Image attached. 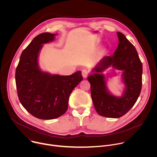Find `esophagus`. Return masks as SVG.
Masks as SVG:
<instances>
[{"mask_svg": "<svg viewBox=\"0 0 157 157\" xmlns=\"http://www.w3.org/2000/svg\"><path fill=\"white\" fill-rule=\"evenodd\" d=\"M88 74H89V72L87 70H83L82 71V76H83L84 78H86L88 76Z\"/></svg>", "mask_w": 157, "mask_h": 157, "instance_id": "obj_1", "label": "esophagus"}]
</instances>
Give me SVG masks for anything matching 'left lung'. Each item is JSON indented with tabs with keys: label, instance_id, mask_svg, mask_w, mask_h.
<instances>
[{
	"label": "left lung",
	"instance_id": "8db88e82",
	"mask_svg": "<svg viewBox=\"0 0 157 157\" xmlns=\"http://www.w3.org/2000/svg\"><path fill=\"white\" fill-rule=\"evenodd\" d=\"M117 33L119 43L114 55L104 56L93 70V74L87 78L96 112L109 118H119L128 113L139 97L142 84V64L138 53L123 33ZM110 66L123 71L125 89L121 97L109 93L101 74Z\"/></svg>",
	"mask_w": 157,
	"mask_h": 157
}]
</instances>
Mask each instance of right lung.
Masks as SVG:
<instances>
[{"instance_id":"add662e5","label":"right lung","mask_w":157,"mask_h":157,"mask_svg":"<svg viewBox=\"0 0 157 157\" xmlns=\"http://www.w3.org/2000/svg\"><path fill=\"white\" fill-rule=\"evenodd\" d=\"M56 35L45 32L35 37L22 52L15 71L20 103L40 119H54L64 114L71 92L82 80L80 71L70 76H60L40 69L38 58L43 44L54 40Z\"/></svg>"}]
</instances>
